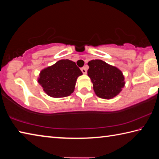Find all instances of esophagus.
<instances>
[{
	"label": "esophagus",
	"mask_w": 159,
	"mask_h": 159,
	"mask_svg": "<svg viewBox=\"0 0 159 159\" xmlns=\"http://www.w3.org/2000/svg\"><path fill=\"white\" fill-rule=\"evenodd\" d=\"M81 71L83 72V74H87V69H86V67H83V68H81Z\"/></svg>",
	"instance_id": "1"
}]
</instances>
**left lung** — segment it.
Masks as SVG:
<instances>
[{"instance_id":"left-lung-1","label":"left lung","mask_w":159,"mask_h":159,"mask_svg":"<svg viewBox=\"0 0 159 159\" xmlns=\"http://www.w3.org/2000/svg\"><path fill=\"white\" fill-rule=\"evenodd\" d=\"M88 65V76L90 78L97 96L109 99L121 92L125 85V78L120 69L101 60H91Z\"/></svg>"}]
</instances>
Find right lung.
Wrapping results in <instances>:
<instances>
[{"mask_svg":"<svg viewBox=\"0 0 159 159\" xmlns=\"http://www.w3.org/2000/svg\"><path fill=\"white\" fill-rule=\"evenodd\" d=\"M82 74L74 61L61 60L41 70L38 82L48 96L64 98L73 93L78 77Z\"/></svg>","mask_w":159,"mask_h":159,"instance_id":"right-lung-1","label":"right lung"}]
</instances>
